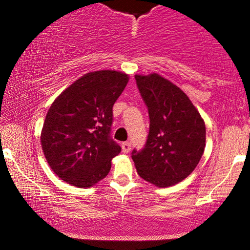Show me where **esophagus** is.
Returning a JSON list of instances; mask_svg holds the SVG:
<instances>
[{"mask_svg": "<svg viewBox=\"0 0 250 250\" xmlns=\"http://www.w3.org/2000/svg\"><path fill=\"white\" fill-rule=\"evenodd\" d=\"M122 149L124 153H128V152L131 151V142H123Z\"/></svg>", "mask_w": 250, "mask_h": 250, "instance_id": "34e87169", "label": "esophagus"}]
</instances>
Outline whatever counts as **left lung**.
I'll list each match as a JSON object with an SVG mask.
<instances>
[{
    "label": "left lung",
    "mask_w": 250,
    "mask_h": 250,
    "mask_svg": "<svg viewBox=\"0 0 250 250\" xmlns=\"http://www.w3.org/2000/svg\"><path fill=\"white\" fill-rule=\"evenodd\" d=\"M149 111L143 149L132 151L141 178L158 187L182 182L193 172L205 149V124L189 98L159 74L135 75Z\"/></svg>",
    "instance_id": "8db88e82"
}]
</instances>
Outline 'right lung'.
I'll list each match as a JSON object with an SVG mask.
<instances>
[{"mask_svg": "<svg viewBox=\"0 0 250 250\" xmlns=\"http://www.w3.org/2000/svg\"><path fill=\"white\" fill-rule=\"evenodd\" d=\"M127 82L122 72H90L52 104L41 142L50 168L64 182L86 188L108 175L122 150L110 136L113 106Z\"/></svg>", "mask_w": 250, "mask_h": 250, "instance_id": "add662e5", "label": "right lung"}]
</instances>
